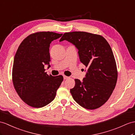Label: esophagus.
Instances as JSON below:
<instances>
[{"label": "esophagus", "instance_id": "obj_1", "mask_svg": "<svg viewBox=\"0 0 135 135\" xmlns=\"http://www.w3.org/2000/svg\"><path fill=\"white\" fill-rule=\"evenodd\" d=\"M63 77H64V80H67V79L69 78V77L66 76V75H63Z\"/></svg>", "mask_w": 135, "mask_h": 135}]
</instances>
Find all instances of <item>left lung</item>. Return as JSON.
Instances as JSON below:
<instances>
[{
  "label": "left lung",
  "instance_id": "obj_1",
  "mask_svg": "<svg viewBox=\"0 0 135 135\" xmlns=\"http://www.w3.org/2000/svg\"><path fill=\"white\" fill-rule=\"evenodd\" d=\"M78 49L80 61L88 68L83 80L75 79L70 89L73 99L87 109L101 107L109 99L117 80L116 61L109 44L101 35L83 31L66 32L60 41Z\"/></svg>",
  "mask_w": 135,
  "mask_h": 135
}]
</instances>
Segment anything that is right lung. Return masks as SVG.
I'll use <instances>...</instances> for the list:
<instances>
[{
  "instance_id": "add662e5",
  "label": "right lung",
  "mask_w": 135,
  "mask_h": 135,
  "mask_svg": "<svg viewBox=\"0 0 135 135\" xmlns=\"http://www.w3.org/2000/svg\"><path fill=\"white\" fill-rule=\"evenodd\" d=\"M62 34L38 32L22 42L15 55L12 82L19 96L26 104L42 108L50 103L64 80L61 75H49L45 65L50 67L49 47L51 42Z\"/></svg>"
}]
</instances>
